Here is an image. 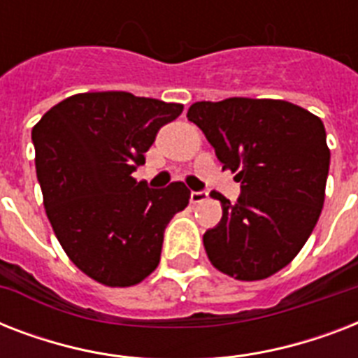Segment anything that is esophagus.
<instances>
[{
	"label": "esophagus",
	"instance_id": "obj_1",
	"mask_svg": "<svg viewBox=\"0 0 358 358\" xmlns=\"http://www.w3.org/2000/svg\"><path fill=\"white\" fill-rule=\"evenodd\" d=\"M206 199H208V191H191V202H193V204L204 202Z\"/></svg>",
	"mask_w": 358,
	"mask_h": 358
}]
</instances>
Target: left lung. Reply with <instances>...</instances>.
Here are the masks:
<instances>
[{"instance_id":"1","label":"left lung","mask_w":358,"mask_h":358,"mask_svg":"<svg viewBox=\"0 0 358 358\" xmlns=\"http://www.w3.org/2000/svg\"><path fill=\"white\" fill-rule=\"evenodd\" d=\"M236 173V204L213 191L223 208L202 241L212 266L236 280H262L294 260L316 227L331 150L322 119L284 100L227 98L187 111Z\"/></svg>"}]
</instances>
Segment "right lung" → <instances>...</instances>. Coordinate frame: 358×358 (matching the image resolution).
<instances>
[{"instance_id": "1", "label": "right lung", "mask_w": 358, "mask_h": 358, "mask_svg": "<svg viewBox=\"0 0 358 358\" xmlns=\"http://www.w3.org/2000/svg\"><path fill=\"white\" fill-rule=\"evenodd\" d=\"M182 103L131 92H81L33 126L36 178L59 243L92 280L126 288L159 264L169 221L189 204L182 182L150 189L131 176Z\"/></svg>"}]
</instances>
